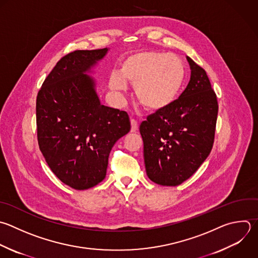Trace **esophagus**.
I'll return each mask as SVG.
<instances>
[{"instance_id":"1","label":"esophagus","mask_w":258,"mask_h":258,"mask_svg":"<svg viewBox=\"0 0 258 258\" xmlns=\"http://www.w3.org/2000/svg\"><path fill=\"white\" fill-rule=\"evenodd\" d=\"M130 122H131V132H135L138 129V123L135 119H131Z\"/></svg>"}]
</instances>
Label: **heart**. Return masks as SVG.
Here are the masks:
<instances>
[{"label": "heart", "mask_w": 258, "mask_h": 258, "mask_svg": "<svg viewBox=\"0 0 258 258\" xmlns=\"http://www.w3.org/2000/svg\"><path fill=\"white\" fill-rule=\"evenodd\" d=\"M183 80L184 67L176 55L145 50L129 56L122 64L121 74L111 76L110 86L115 91H125L129 82L135 86L138 102L155 112L175 100Z\"/></svg>", "instance_id": "b5f03b06"}]
</instances>
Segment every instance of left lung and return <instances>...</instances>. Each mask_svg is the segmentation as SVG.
<instances>
[{
	"label": "left lung",
	"instance_id": "obj_1",
	"mask_svg": "<svg viewBox=\"0 0 258 258\" xmlns=\"http://www.w3.org/2000/svg\"><path fill=\"white\" fill-rule=\"evenodd\" d=\"M190 80L178 99L147 117L139 127L145 169L160 185L190 177L210 154L218 115L217 96L206 71L186 56Z\"/></svg>",
	"mask_w": 258,
	"mask_h": 258
}]
</instances>
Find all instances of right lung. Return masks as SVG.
<instances>
[{
    "label": "right lung",
    "instance_id": "right-lung-1",
    "mask_svg": "<svg viewBox=\"0 0 258 258\" xmlns=\"http://www.w3.org/2000/svg\"><path fill=\"white\" fill-rule=\"evenodd\" d=\"M108 48L64 55L42 84L36 99L39 148L52 172L75 189L101 182L114 144L131 128L125 111L101 104L86 75Z\"/></svg>",
    "mask_w": 258,
    "mask_h": 258
}]
</instances>
